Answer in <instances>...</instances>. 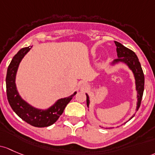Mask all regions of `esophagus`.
Returning <instances> with one entry per match:
<instances>
[{
	"label": "esophagus",
	"mask_w": 155,
	"mask_h": 155,
	"mask_svg": "<svg viewBox=\"0 0 155 155\" xmlns=\"http://www.w3.org/2000/svg\"><path fill=\"white\" fill-rule=\"evenodd\" d=\"M79 87H80L81 89H82V90H84V89H86L87 87H88V85H87V84L86 82H82L79 83Z\"/></svg>",
	"instance_id": "obj_1"
}]
</instances>
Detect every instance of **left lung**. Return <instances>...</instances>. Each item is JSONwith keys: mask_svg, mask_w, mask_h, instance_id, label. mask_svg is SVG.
Here are the masks:
<instances>
[{"mask_svg": "<svg viewBox=\"0 0 155 155\" xmlns=\"http://www.w3.org/2000/svg\"><path fill=\"white\" fill-rule=\"evenodd\" d=\"M114 43L117 46V53L118 58L115 59L111 63V64L114 65L119 62H123L128 65L129 69L133 72L135 79L136 91L137 92V102L136 109L137 110L140 106L143 91H144L145 79L143 69L141 68V64L134 52H133L130 49L125 48V46H123L122 44L119 43V42L114 41ZM86 96H87V105L88 107L90 100H89V97L87 94H86ZM133 117L134 116L131 117L129 120H131Z\"/></svg>", "mask_w": 155, "mask_h": 155, "instance_id": "obj_1", "label": "left lung"}]
</instances>
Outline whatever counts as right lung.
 Segmentation results:
<instances>
[{
	"mask_svg": "<svg viewBox=\"0 0 155 155\" xmlns=\"http://www.w3.org/2000/svg\"><path fill=\"white\" fill-rule=\"evenodd\" d=\"M32 46L21 49L11 61L6 77V95L9 105L15 113L26 123L32 126L43 128L53 125L64 112L65 107L76 95L73 93L70 97L60 99L46 110L35 108L24 101L19 95L15 84V77L19 64L24 56L30 51Z\"/></svg>",
	"mask_w": 155,
	"mask_h": 155,
	"instance_id": "right-lung-1",
	"label": "right lung"
}]
</instances>
